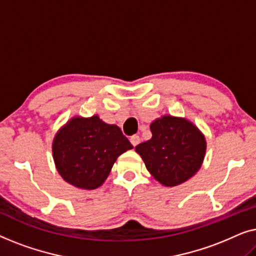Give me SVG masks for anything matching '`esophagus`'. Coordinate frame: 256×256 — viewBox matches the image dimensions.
I'll return each instance as SVG.
<instances>
[{"label":"esophagus","mask_w":256,"mask_h":256,"mask_svg":"<svg viewBox=\"0 0 256 256\" xmlns=\"http://www.w3.org/2000/svg\"><path fill=\"white\" fill-rule=\"evenodd\" d=\"M140 141H141V140H140V136H138V135H132V138H130V143L134 146H136L140 143Z\"/></svg>","instance_id":"obj_1"}]
</instances>
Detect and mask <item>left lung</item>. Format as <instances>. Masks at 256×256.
<instances>
[{
  "mask_svg": "<svg viewBox=\"0 0 256 256\" xmlns=\"http://www.w3.org/2000/svg\"><path fill=\"white\" fill-rule=\"evenodd\" d=\"M152 138L135 146L146 170L164 186H177L200 169L206 140L196 126L184 118L171 115L150 124Z\"/></svg>",
  "mask_w": 256,
  "mask_h": 256,
  "instance_id": "1",
  "label": "left lung"
}]
</instances>
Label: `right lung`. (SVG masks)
<instances>
[{
  "label": "right lung",
  "mask_w": 256,
  "mask_h": 256,
  "mask_svg": "<svg viewBox=\"0 0 256 256\" xmlns=\"http://www.w3.org/2000/svg\"><path fill=\"white\" fill-rule=\"evenodd\" d=\"M132 146L115 124L98 116L72 118L52 142V155L62 180L84 190L104 184L118 157Z\"/></svg>",
  "instance_id": "right-lung-1"
}]
</instances>
